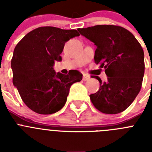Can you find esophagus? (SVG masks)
Masks as SVG:
<instances>
[{"mask_svg":"<svg viewBox=\"0 0 152 152\" xmlns=\"http://www.w3.org/2000/svg\"><path fill=\"white\" fill-rule=\"evenodd\" d=\"M90 78H91V76H90V75H86V74H84V75H83V80H84V81L90 80Z\"/></svg>","mask_w":152,"mask_h":152,"instance_id":"obj_1","label":"esophagus"}]
</instances>
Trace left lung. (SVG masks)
<instances>
[{
  "instance_id": "obj_1",
  "label": "left lung",
  "mask_w": 152,
  "mask_h": 152,
  "mask_svg": "<svg viewBox=\"0 0 152 152\" xmlns=\"http://www.w3.org/2000/svg\"><path fill=\"white\" fill-rule=\"evenodd\" d=\"M96 45L94 61L105 68L107 76L90 98L103 113L116 114L128 108L139 94L145 73L144 52L132 33L114 25H96L77 29Z\"/></svg>"
}]
</instances>
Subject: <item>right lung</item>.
Here are the masks:
<instances>
[{"label":"right lung","instance_id":"right-lung-1","mask_svg":"<svg viewBox=\"0 0 152 152\" xmlns=\"http://www.w3.org/2000/svg\"><path fill=\"white\" fill-rule=\"evenodd\" d=\"M78 36L76 29L42 26L28 33L16 45L11 59L13 84L34 112L47 115L59 111L71 86L82 80L77 70L63 75L53 69L55 61H61L65 42Z\"/></svg>","mask_w":152,"mask_h":152}]
</instances>
